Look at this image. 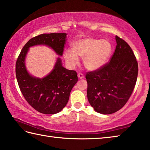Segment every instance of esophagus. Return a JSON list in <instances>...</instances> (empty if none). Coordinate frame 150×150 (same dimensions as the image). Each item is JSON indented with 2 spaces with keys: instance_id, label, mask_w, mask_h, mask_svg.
<instances>
[{
  "instance_id": "obj_1",
  "label": "esophagus",
  "mask_w": 150,
  "mask_h": 150,
  "mask_svg": "<svg viewBox=\"0 0 150 150\" xmlns=\"http://www.w3.org/2000/svg\"><path fill=\"white\" fill-rule=\"evenodd\" d=\"M78 77L79 79H83V78H84V75H83V73H78Z\"/></svg>"
}]
</instances>
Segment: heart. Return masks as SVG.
Wrapping results in <instances>:
<instances>
[{"label": "heart", "mask_w": 150, "mask_h": 150, "mask_svg": "<svg viewBox=\"0 0 150 150\" xmlns=\"http://www.w3.org/2000/svg\"><path fill=\"white\" fill-rule=\"evenodd\" d=\"M111 51L112 45L108 40L85 38L76 40L72 45V50H65L63 55L67 63L71 66L77 64L79 57L83 58L85 67L94 71L105 64Z\"/></svg>", "instance_id": "obj_1"}]
</instances>
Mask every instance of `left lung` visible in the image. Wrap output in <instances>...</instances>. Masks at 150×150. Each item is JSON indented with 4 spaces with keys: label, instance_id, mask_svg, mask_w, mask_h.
Listing matches in <instances>:
<instances>
[{
    "label": "left lung",
    "instance_id": "obj_1",
    "mask_svg": "<svg viewBox=\"0 0 150 150\" xmlns=\"http://www.w3.org/2000/svg\"><path fill=\"white\" fill-rule=\"evenodd\" d=\"M116 40L117 45L110 61L85 75L88 102L103 115L115 113L126 105L138 77V62L132 50L117 35Z\"/></svg>",
    "mask_w": 150,
    "mask_h": 150
}]
</instances>
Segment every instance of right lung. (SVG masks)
Listing matches in <instances>:
<instances>
[{"mask_svg":"<svg viewBox=\"0 0 150 150\" xmlns=\"http://www.w3.org/2000/svg\"><path fill=\"white\" fill-rule=\"evenodd\" d=\"M65 33L43 34L32 38L22 48L16 63V76L20 91L28 103L39 112L53 115L59 112L69 100L71 91L78 81L77 73L62 66L58 58L54 69L43 79L32 77L27 72L24 59L28 48L46 45L62 55L66 42Z\"/></svg>","mask_w":150,"mask_h":150,"instance_id":"right-lung-1","label":"right lung"}]
</instances>
